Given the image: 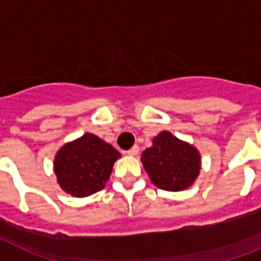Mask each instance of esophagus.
I'll list each match as a JSON object with an SVG mask.
<instances>
[{
    "label": "esophagus",
    "mask_w": 261,
    "mask_h": 261,
    "mask_svg": "<svg viewBox=\"0 0 261 261\" xmlns=\"http://www.w3.org/2000/svg\"><path fill=\"white\" fill-rule=\"evenodd\" d=\"M139 151H140V149H139V145H133L132 148L126 151V153H128V155H132V156H135V155H137V153H139Z\"/></svg>",
    "instance_id": "obj_1"
}]
</instances>
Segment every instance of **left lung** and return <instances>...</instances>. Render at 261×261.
I'll use <instances>...</instances> for the list:
<instances>
[{"mask_svg":"<svg viewBox=\"0 0 261 261\" xmlns=\"http://www.w3.org/2000/svg\"><path fill=\"white\" fill-rule=\"evenodd\" d=\"M152 143L143 152L141 162L153 185L171 192L191 187L200 170L197 149L170 132L159 133Z\"/></svg>","mask_w":261,"mask_h":261,"instance_id":"8db88e82","label":"left lung"}]
</instances>
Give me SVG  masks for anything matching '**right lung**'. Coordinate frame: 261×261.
Here are the masks:
<instances>
[{"label":"right lung","mask_w":261,"mask_h":261,"mask_svg":"<svg viewBox=\"0 0 261 261\" xmlns=\"http://www.w3.org/2000/svg\"><path fill=\"white\" fill-rule=\"evenodd\" d=\"M120 156L113 145L92 133H86L58 151L54 159L58 184L66 193L76 197L92 195L103 189Z\"/></svg>","instance_id":"add662e5"}]
</instances>
